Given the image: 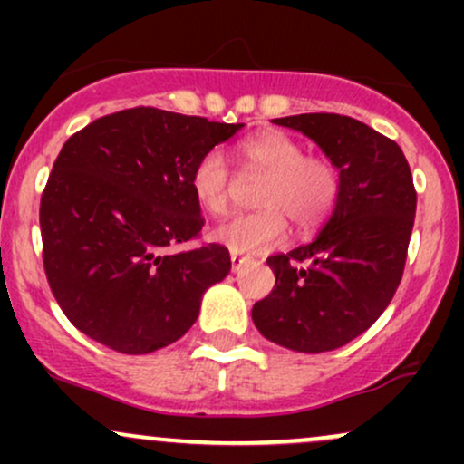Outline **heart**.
<instances>
[{
    "instance_id": "b5f03b06",
    "label": "heart",
    "mask_w": 464,
    "mask_h": 464,
    "mask_svg": "<svg viewBox=\"0 0 464 464\" xmlns=\"http://www.w3.org/2000/svg\"><path fill=\"white\" fill-rule=\"evenodd\" d=\"M332 179L318 163L307 165V174L299 183L295 185L285 194V205L296 209L299 214H305L310 218H321L327 214L329 205H332Z\"/></svg>"
}]
</instances>
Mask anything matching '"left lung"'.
I'll use <instances>...</instances> for the list:
<instances>
[{
    "label": "left lung",
    "mask_w": 464,
    "mask_h": 464,
    "mask_svg": "<svg viewBox=\"0 0 464 464\" xmlns=\"http://www.w3.org/2000/svg\"><path fill=\"white\" fill-rule=\"evenodd\" d=\"M227 130L141 106L100 117L63 146L41 198L44 264L61 310L95 343L126 355L177 343L228 275V250L198 244L194 185Z\"/></svg>",
    "instance_id": "left-lung-1"
}]
</instances>
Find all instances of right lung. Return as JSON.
I'll return each mask as SVG.
<instances>
[{
  "instance_id": "1",
  "label": "right lung",
  "mask_w": 464,
  "mask_h": 464,
  "mask_svg": "<svg viewBox=\"0 0 464 464\" xmlns=\"http://www.w3.org/2000/svg\"><path fill=\"white\" fill-rule=\"evenodd\" d=\"M273 121L316 143L338 185L318 236L268 259L276 284L250 316L270 343L323 353L364 334L395 296L417 194L401 148L362 121L332 113Z\"/></svg>"
}]
</instances>
